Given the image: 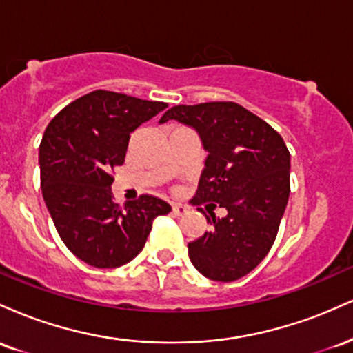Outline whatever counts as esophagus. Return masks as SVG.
Here are the masks:
<instances>
[{
	"mask_svg": "<svg viewBox=\"0 0 353 353\" xmlns=\"http://www.w3.org/2000/svg\"><path fill=\"white\" fill-rule=\"evenodd\" d=\"M172 212L176 214V216H182V214L188 212V208L182 204H172Z\"/></svg>",
	"mask_w": 353,
	"mask_h": 353,
	"instance_id": "1",
	"label": "esophagus"
}]
</instances>
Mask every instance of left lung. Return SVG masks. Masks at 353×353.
I'll return each mask as SVG.
<instances>
[{"instance_id": "1", "label": "left lung", "mask_w": 353, "mask_h": 353, "mask_svg": "<svg viewBox=\"0 0 353 353\" xmlns=\"http://www.w3.org/2000/svg\"><path fill=\"white\" fill-rule=\"evenodd\" d=\"M176 119L199 132L208 151L192 204H206L212 229L189 242V259L210 281L244 277L269 254L290 194V152L282 136L230 101L179 104L161 123ZM224 207L217 219L210 208Z\"/></svg>"}]
</instances>
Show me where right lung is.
Instances as JSON below:
<instances>
[{
    "instance_id": "right-lung-1",
    "label": "right lung",
    "mask_w": 353,
    "mask_h": 353,
    "mask_svg": "<svg viewBox=\"0 0 353 353\" xmlns=\"http://www.w3.org/2000/svg\"><path fill=\"white\" fill-rule=\"evenodd\" d=\"M168 108L114 91L81 96L52 117L39 144L41 192L61 241L98 269L131 262L168 202L141 196L121 208L112 171L123 165L131 132Z\"/></svg>"
}]
</instances>
